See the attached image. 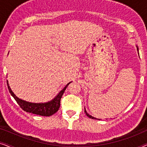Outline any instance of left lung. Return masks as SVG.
I'll return each instance as SVG.
<instances>
[{
    "label": "left lung",
    "instance_id": "obj_1",
    "mask_svg": "<svg viewBox=\"0 0 147 147\" xmlns=\"http://www.w3.org/2000/svg\"><path fill=\"white\" fill-rule=\"evenodd\" d=\"M136 48H137V51H138V46H137V45H136ZM138 55H139V53H138ZM84 112H85V113H86V115H87V116H88V117H89L90 118H92V119H97V120H100V119H98V118H94V116H91V115H90V114H88V112H87V111H86V108H84Z\"/></svg>",
    "mask_w": 147,
    "mask_h": 147
}]
</instances>
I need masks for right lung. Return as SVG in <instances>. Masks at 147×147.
Instances as JSON below:
<instances>
[{"label": "right lung", "mask_w": 147, "mask_h": 147, "mask_svg": "<svg viewBox=\"0 0 147 147\" xmlns=\"http://www.w3.org/2000/svg\"><path fill=\"white\" fill-rule=\"evenodd\" d=\"M69 82L63 89L61 90L57 96H55L53 99H52L51 101L45 102V103H33V102H27L25 100H21L17 97L12 90L10 88L9 84L8 83L7 81V86L8 89L9 90V92L11 93V96L15 98L16 102L19 104L22 109L24 111L29 112V113L35 114L37 115H40L43 116H49L53 115L55 112H57L60 107V101H61V98L63 96V94L66 90V88L68 86V85L71 83Z\"/></svg>", "instance_id": "1"}]
</instances>
